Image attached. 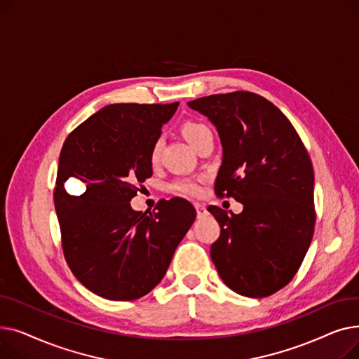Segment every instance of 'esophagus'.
Returning a JSON list of instances; mask_svg holds the SVG:
<instances>
[{
  "instance_id": "esophagus-1",
  "label": "esophagus",
  "mask_w": 359,
  "mask_h": 359,
  "mask_svg": "<svg viewBox=\"0 0 359 359\" xmlns=\"http://www.w3.org/2000/svg\"><path fill=\"white\" fill-rule=\"evenodd\" d=\"M195 210H196L198 218H203V217L208 215V211H206L205 205H202V203H195Z\"/></svg>"
}]
</instances>
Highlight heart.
<instances>
[{
	"mask_svg": "<svg viewBox=\"0 0 359 359\" xmlns=\"http://www.w3.org/2000/svg\"><path fill=\"white\" fill-rule=\"evenodd\" d=\"M205 130H208V128H206L205 125L202 123H198V122H186L183 126H182V134L183 137L186 138V141L189 142L192 147L196 144V141L201 138V135L203 134ZM158 154H160V142L157 141L153 148H151V161L156 163L157 158H158ZM173 191L176 194H180V195H189V196H196L199 195L201 192V187L198 184V182L195 180H189V179H182V180H177L173 183Z\"/></svg>",
	"mask_w": 359,
	"mask_h": 359,
	"instance_id": "1",
	"label": "heart"
}]
</instances>
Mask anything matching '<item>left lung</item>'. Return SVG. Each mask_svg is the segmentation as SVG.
Here are the masks:
<instances>
[{
    "mask_svg": "<svg viewBox=\"0 0 359 359\" xmlns=\"http://www.w3.org/2000/svg\"><path fill=\"white\" fill-rule=\"evenodd\" d=\"M187 106L218 130L217 195L243 203L240 214L208 206L221 227L211 246L214 265L234 292L268 297L294 278L313 238L314 172L307 149L284 113L259 94H212Z\"/></svg>",
    "mask_w": 359,
    "mask_h": 359,
    "instance_id": "1",
    "label": "left lung"
}]
</instances>
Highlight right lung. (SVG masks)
<instances>
[{"label": "right lung", "mask_w": 359, "mask_h": 359, "mask_svg": "<svg viewBox=\"0 0 359 359\" xmlns=\"http://www.w3.org/2000/svg\"><path fill=\"white\" fill-rule=\"evenodd\" d=\"M177 106L109 104L64 142L53 192L64 256L74 276L102 298L129 301L156 288L196 218L182 198L160 201L157 212L130 206L138 183L153 175L151 148ZM68 178L86 191L69 196Z\"/></svg>", "instance_id": "right-lung-1"}]
</instances>
